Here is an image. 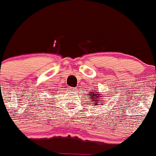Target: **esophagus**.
Masks as SVG:
<instances>
[{
	"instance_id": "1",
	"label": "esophagus",
	"mask_w": 156,
	"mask_h": 156,
	"mask_svg": "<svg viewBox=\"0 0 156 156\" xmlns=\"http://www.w3.org/2000/svg\"><path fill=\"white\" fill-rule=\"evenodd\" d=\"M71 89H72V91H73V92H76L77 91L76 88H71Z\"/></svg>"
}]
</instances>
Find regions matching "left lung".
I'll return each mask as SVG.
<instances>
[{"label": "left lung", "mask_w": 156, "mask_h": 156, "mask_svg": "<svg viewBox=\"0 0 156 156\" xmlns=\"http://www.w3.org/2000/svg\"><path fill=\"white\" fill-rule=\"evenodd\" d=\"M88 97L87 98L91 100V103L93 105H100L101 104V103L104 101V100H101L100 98L101 97H104L103 95L100 92H97V90H95V91H91L89 92V94H87Z\"/></svg>", "instance_id": "8db88e82"}]
</instances>
